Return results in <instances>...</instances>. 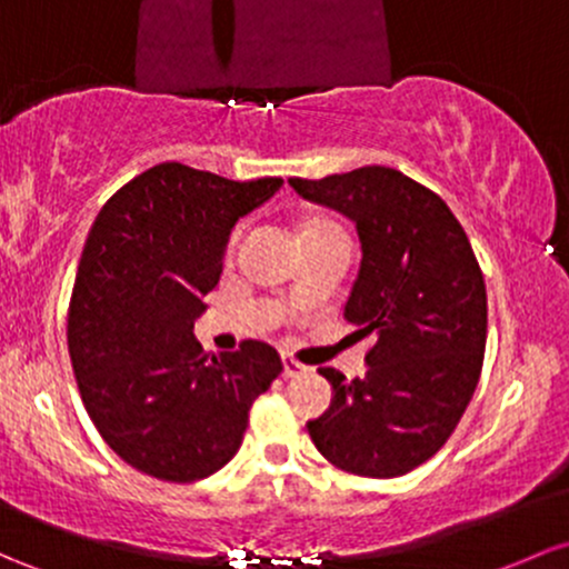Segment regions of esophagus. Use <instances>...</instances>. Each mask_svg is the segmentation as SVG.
Wrapping results in <instances>:
<instances>
[{
    "label": "esophagus",
    "instance_id": "34e87169",
    "mask_svg": "<svg viewBox=\"0 0 569 569\" xmlns=\"http://www.w3.org/2000/svg\"><path fill=\"white\" fill-rule=\"evenodd\" d=\"M305 372H310V367H305L302 361L295 359V356L283 353V376L286 378H299V376H305Z\"/></svg>",
    "mask_w": 569,
    "mask_h": 569
}]
</instances>
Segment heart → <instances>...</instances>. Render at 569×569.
Here are the masks:
<instances>
[{
	"label": "heart",
	"instance_id": "b5f03b06",
	"mask_svg": "<svg viewBox=\"0 0 569 569\" xmlns=\"http://www.w3.org/2000/svg\"><path fill=\"white\" fill-rule=\"evenodd\" d=\"M316 227H332V223H316ZM316 227H310V229H316ZM234 240H237V234H234ZM232 240V242H234Z\"/></svg>",
	"mask_w": 569,
	"mask_h": 569
}]
</instances>
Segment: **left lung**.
<instances>
[{"instance_id": "8db88e82", "label": "left lung", "mask_w": 569, "mask_h": 569, "mask_svg": "<svg viewBox=\"0 0 569 569\" xmlns=\"http://www.w3.org/2000/svg\"><path fill=\"white\" fill-rule=\"evenodd\" d=\"M289 183L356 223L361 267L346 318L356 337H372L361 380L318 370L335 399L308 421L310 440L353 476H405L446 446L476 395L489 323L483 272L451 208L399 170Z\"/></svg>"}]
</instances>
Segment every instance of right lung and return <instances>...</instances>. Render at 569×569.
<instances>
[{
  "label": "right lung",
  "mask_w": 569,
  "mask_h": 569,
  "mask_svg": "<svg viewBox=\"0 0 569 569\" xmlns=\"http://www.w3.org/2000/svg\"><path fill=\"white\" fill-rule=\"evenodd\" d=\"M280 183L164 161L112 193L86 237L67 313L72 372L97 432L146 476L193 483L221 470L283 372L261 340L216 356L193 337L237 218Z\"/></svg>",
  "instance_id": "obj_1"
}]
</instances>
